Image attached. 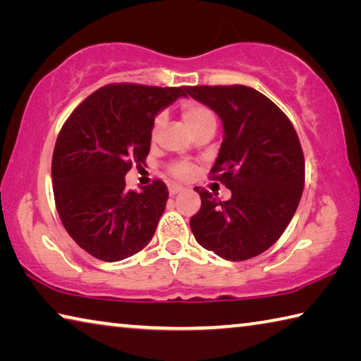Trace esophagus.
<instances>
[{"instance_id":"1","label":"esophagus","mask_w":361,"mask_h":361,"mask_svg":"<svg viewBox=\"0 0 361 361\" xmlns=\"http://www.w3.org/2000/svg\"><path fill=\"white\" fill-rule=\"evenodd\" d=\"M183 189H185V188L180 186V185H175V183H173V185H170V186H169V192H170V195H175V194L181 192Z\"/></svg>"}]
</instances>
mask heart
Masks as SVG:
<instances>
[{"instance_id":"obj_1","label":"heart","mask_w":361,"mask_h":361,"mask_svg":"<svg viewBox=\"0 0 361 361\" xmlns=\"http://www.w3.org/2000/svg\"><path fill=\"white\" fill-rule=\"evenodd\" d=\"M181 114H183V119H185L186 126L189 129L195 130L197 127L204 126V124H209V122H215V116L210 111L209 108L202 103H197V102H186L181 105ZM164 122V116L162 114H157L154 121H152V126H151V135L156 137L159 129H161ZM170 172H172L176 178H181V180H186L189 176L192 175V166H189L186 162H178V164H173L172 167H170Z\"/></svg>"}]
</instances>
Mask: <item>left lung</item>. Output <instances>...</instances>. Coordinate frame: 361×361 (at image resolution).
I'll list each match as a JSON object with an SVG mask.
<instances>
[{"instance_id": "8db88e82", "label": "left lung", "mask_w": 361, "mask_h": 361, "mask_svg": "<svg viewBox=\"0 0 361 361\" xmlns=\"http://www.w3.org/2000/svg\"><path fill=\"white\" fill-rule=\"evenodd\" d=\"M186 92L223 122L210 178L232 192L221 202L194 188L202 205L189 221L191 231L223 259H250L279 240L301 200L304 154L298 133L276 103L247 85H194Z\"/></svg>"}]
</instances>
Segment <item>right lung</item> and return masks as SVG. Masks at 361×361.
I'll return each instance as SVG.
<instances>
[{"label": "right lung", "instance_id": "obj_1", "mask_svg": "<svg viewBox=\"0 0 361 361\" xmlns=\"http://www.w3.org/2000/svg\"><path fill=\"white\" fill-rule=\"evenodd\" d=\"M188 87L108 84L90 94L60 130L52 188L66 232L94 258L114 262L148 245L169 199L161 180L126 189L124 176L149 152L156 114Z\"/></svg>", "mask_w": 361, "mask_h": 361}]
</instances>
